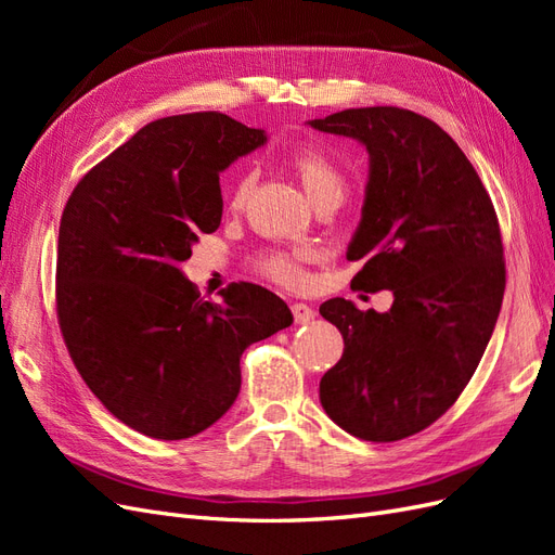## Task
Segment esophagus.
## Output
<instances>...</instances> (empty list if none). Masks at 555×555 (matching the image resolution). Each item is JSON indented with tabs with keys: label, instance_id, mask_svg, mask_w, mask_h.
Instances as JSON below:
<instances>
[{
	"label": "esophagus",
	"instance_id": "obj_1",
	"mask_svg": "<svg viewBox=\"0 0 555 555\" xmlns=\"http://www.w3.org/2000/svg\"><path fill=\"white\" fill-rule=\"evenodd\" d=\"M292 312H294L296 324H308V322H312V319L317 317L314 308L308 306V304H294V306H292Z\"/></svg>",
	"mask_w": 555,
	"mask_h": 555
}]
</instances>
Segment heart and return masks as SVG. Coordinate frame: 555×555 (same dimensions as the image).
Listing matches in <instances>:
<instances>
[{
  "label": "heart",
  "mask_w": 555,
  "mask_h": 555,
  "mask_svg": "<svg viewBox=\"0 0 555 555\" xmlns=\"http://www.w3.org/2000/svg\"><path fill=\"white\" fill-rule=\"evenodd\" d=\"M292 169L300 182V188L308 194L310 204H317L319 198L345 194V173L338 164L326 157L319 150H304L292 157ZM251 184V173L241 171L231 184L229 198L233 206H241ZM300 255H289V251H266L257 259L259 271L268 278H273L282 284H300L304 282V271H300Z\"/></svg>",
  "instance_id": "b5f03b06"
}]
</instances>
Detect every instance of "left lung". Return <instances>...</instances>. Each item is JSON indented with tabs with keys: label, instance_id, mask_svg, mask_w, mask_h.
<instances>
[{
	"label": "left lung",
	"instance_id": "left-lung-1",
	"mask_svg": "<svg viewBox=\"0 0 555 555\" xmlns=\"http://www.w3.org/2000/svg\"><path fill=\"white\" fill-rule=\"evenodd\" d=\"M308 125L365 147L361 222L347 247L365 263L351 284L393 294L386 312L345 298L319 308L345 340L319 400L354 438H410L456 402L493 335L505 294L498 217L459 143L424 115L371 106Z\"/></svg>",
	"mask_w": 555,
	"mask_h": 555
}]
</instances>
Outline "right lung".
Returning <instances> with one entry per match:
<instances>
[{"label":"right lung","mask_w":555,"mask_h":555,"mask_svg":"<svg viewBox=\"0 0 555 555\" xmlns=\"http://www.w3.org/2000/svg\"><path fill=\"white\" fill-rule=\"evenodd\" d=\"M268 141L224 113L162 117L82 178L57 238L66 349L104 408L155 440L210 428L236 402L241 357L292 326L287 304L241 282L204 300L180 263L222 222L220 173Z\"/></svg>","instance_id":"1"}]
</instances>
